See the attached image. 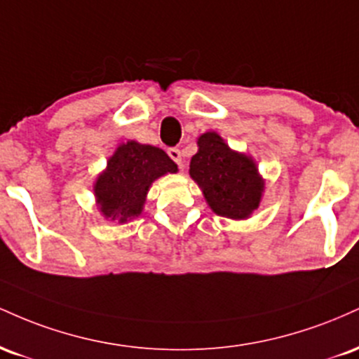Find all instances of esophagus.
<instances>
[{
	"instance_id": "34e87169",
	"label": "esophagus",
	"mask_w": 359,
	"mask_h": 359,
	"mask_svg": "<svg viewBox=\"0 0 359 359\" xmlns=\"http://www.w3.org/2000/svg\"><path fill=\"white\" fill-rule=\"evenodd\" d=\"M168 156L177 163V165H182V154H180L179 148H170L168 150Z\"/></svg>"
}]
</instances>
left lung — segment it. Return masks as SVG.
<instances>
[{"label":"left lung","mask_w":359,"mask_h":359,"mask_svg":"<svg viewBox=\"0 0 359 359\" xmlns=\"http://www.w3.org/2000/svg\"><path fill=\"white\" fill-rule=\"evenodd\" d=\"M189 167V175L217 216L245 221L259 208L265 180L257 162L233 150L216 131H205L197 138V154Z\"/></svg>","instance_id":"8db88e82"}]
</instances>
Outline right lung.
Segmentation results:
<instances>
[{
	"instance_id": "add662e5",
	"label": "right lung",
	"mask_w": 359,
	"mask_h": 359,
	"mask_svg": "<svg viewBox=\"0 0 359 359\" xmlns=\"http://www.w3.org/2000/svg\"><path fill=\"white\" fill-rule=\"evenodd\" d=\"M177 170L175 162L162 148L128 140L118 145L96 177L93 191L97 209L104 219L125 224L143 212L151 184Z\"/></svg>"
}]
</instances>
